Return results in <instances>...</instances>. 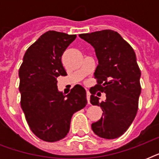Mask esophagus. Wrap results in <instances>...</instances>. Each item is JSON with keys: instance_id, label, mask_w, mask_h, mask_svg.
<instances>
[{"instance_id": "esophagus-1", "label": "esophagus", "mask_w": 159, "mask_h": 159, "mask_svg": "<svg viewBox=\"0 0 159 159\" xmlns=\"http://www.w3.org/2000/svg\"><path fill=\"white\" fill-rule=\"evenodd\" d=\"M90 97H91V93H90L89 91H87V99L88 104H90Z\"/></svg>"}]
</instances>
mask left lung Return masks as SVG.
I'll return each mask as SVG.
<instances>
[{
	"label": "left lung",
	"mask_w": 159,
	"mask_h": 159,
	"mask_svg": "<svg viewBox=\"0 0 159 159\" xmlns=\"http://www.w3.org/2000/svg\"><path fill=\"white\" fill-rule=\"evenodd\" d=\"M79 37L93 46L98 59L94 72L97 84L90 89V102L101 106L103 113L92 124V130L101 138H118L128 129L138 111L141 72L135 53L120 34L111 30L81 34ZM97 90L106 93L105 102L94 97Z\"/></svg>",
	"instance_id": "left-lung-1"
}]
</instances>
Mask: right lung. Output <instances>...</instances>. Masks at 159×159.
<instances>
[{
  "mask_svg": "<svg viewBox=\"0 0 159 159\" xmlns=\"http://www.w3.org/2000/svg\"><path fill=\"white\" fill-rule=\"evenodd\" d=\"M76 34L49 30L29 47L19 70L20 106L31 131L46 142L67 135L72 115L87 106L86 90L76 85L58 92L57 77L66 76L61 57Z\"/></svg>",
  "mask_w": 159,
  "mask_h": 159,
  "instance_id": "1",
  "label": "right lung"
}]
</instances>
